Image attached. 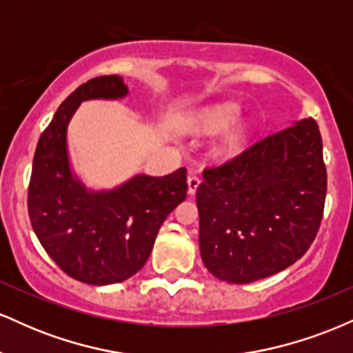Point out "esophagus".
<instances>
[{"label": "esophagus", "instance_id": "obj_1", "mask_svg": "<svg viewBox=\"0 0 353 353\" xmlns=\"http://www.w3.org/2000/svg\"><path fill=\"white\" fill-rule=\"evenodd\" d=\"M201 184V179L197 176H189L188 177V188H189V194L192 196V194H196L197 188H199Z\"/></svg>", "mask_w": 353, "mask_h": 353}]
</instances>
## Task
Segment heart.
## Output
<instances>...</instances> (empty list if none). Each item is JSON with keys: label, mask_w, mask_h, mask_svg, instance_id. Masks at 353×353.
<instances>
[{"label": "heart", "mask_w": 353, "mask_h": 353, "mask_svg": "<svg viewBox=\"0 0 353 353\" xmlns=\"http://www.w3.org/2000/svg\"><path fill=\"white\" fill-rule=\"evenodd\" d=\"M241 114V108L236 103H222L217 106L209 108L208 111H204L199 117L192 121L190 128L196 129L201 132H217L222 129L229 128L234 121L237 119ZM245 139V124L244 123H236L232 128L222 136L221 143H219V149L224 152L236 151L237 148H241L242 143Z\"/></svg>", "instance_id": "heart-1"}]
</instances>
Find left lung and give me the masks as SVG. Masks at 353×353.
<instances>
[{
  "instance_id": "obj_1",
  "label": "left lung",
  "mask_w": 353,
  "mask_h": 353,
  "mask_svg": "<svg viewBox=\"0 0 353 353\" xmlns=\"http://www.w3.org/2000/svg\"><path fill=\"white\" fill-rule=\"evenodd\" d=\"M196 190L199 249L214 277L249 283L307 252L327 194L322 137L312 117L205 169Z\"/></svg>"
}]
</instances>
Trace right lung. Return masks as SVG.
<instances>
[{"label":"right lung","mask_w":353,"mask_h":353,"mask_svg":"<svg viewBox=\"0 0 353 353\" xmlns=\"http://www.w3.org/2000/svg\"><path fill=\"white\" fill-rule=\"evenodd\" d=\"M121 76H99L71 92L36 145L28 212L36 237L63 272L91 285L123 282L143 269L164 219L188 196L185 168L137 174L111 190H91L72 172L68 124L83 101L121 99Z\"/></svg>","instance_id":"1"}]
</instances>
